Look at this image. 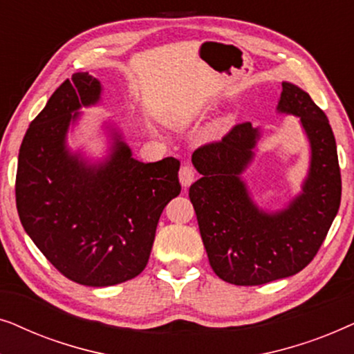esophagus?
I'll return each instance as SVG.
<instances>
[{
    "label": "esophagus",
    "mask_w": 354,
    "mask_h": 354,
    "mask_svg": "<svg viewBox=\"0 0 354 354\" xmlns=\"http://www.w3.org/2000/svg\"><path fill=\"white\" fill-rule=\"evenodd\" d=\"M178 180L183 188H188L195 182V171L190 166H182L180 172H178Z\"/></svg>",
    "instance_id": "obj_1"
}]
</instances>
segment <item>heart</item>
Here are the masks:
<instances>
[{"label":"heart","instance_id":"1","mask_svg":"<svg viewBox=\"0 0 354 354\" xmlns=\"http://www.w3.org/2000/svg\"><path fill=\"white\" fill-rule=\"evenodd\" d=\"M188 120V118H185V115H182V118H171L169 119V122L171 124H176V125H182V124H185ZM230 124V119L229 118H225L224 120H222V122L219 124V129H224V127H227V125Z\"/></svg>","mask_w":354,"mask_h":354}]
</instances>
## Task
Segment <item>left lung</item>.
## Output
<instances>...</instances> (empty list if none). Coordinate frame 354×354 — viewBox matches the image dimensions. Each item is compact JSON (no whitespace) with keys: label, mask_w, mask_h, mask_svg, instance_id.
Listing matches in <instances>:
<instances>
[{"label":"left lung","mask_w":354,"mask_h":354,"mask_svg":"<svg viewBox=\"0 0 354 354\" xmlns=\"http://www.w3.org/2000/svg\"><path fill=\"white\" fill-rule=\"evenodd\" d=\"M277 113L299 118L309 143L301 190L279 209L259 206L245 177L263 142L261 127L236 125L222 142L192 156L201 174L190 187V200L203 245L217 277L234 285H263L298 274L321 248L340 207L337 143L327 115L292 82H282Z\"/></svg>","instance_id":"1"}]
</instances>
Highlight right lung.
<instances>
[{"label": "right lung", "mask_w": 354, "mask_h": 354, "mask_svg": "<svg viewBox=\"0 0 354 354\" xmlns=\"http://www.w3.org/2000/svg\"><path fill=\"white\" fill-rule=\"evenodd\" d=\"M88 72L67 79L32 120L17 159L16 203L24 230L45 258L86 287H111L147 268L161 212L180 193L176 158L142 162L122 129L101 122L104 151L69 147L82 108L101 103Z\"/></svg>", "instance_id": "add662e5"}]
</instances>
